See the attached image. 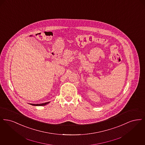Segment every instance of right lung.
<instances>
[{"instance_id":"add662e5","label":"right lung","mask_w":145,"mask_h":145,"mask_svg":"<svg viewBox=\"0 0 145 145\" xmlns=\"http://www.w3.org/2000/svg\"><path fill=\"white\" fill-rule=\"evenodd\" d=\"M49 102H47V103H44L42 104H30L32 105H34V106H43V105H46L47 104L49 103Z\"/></svg>"}]
</instances>
